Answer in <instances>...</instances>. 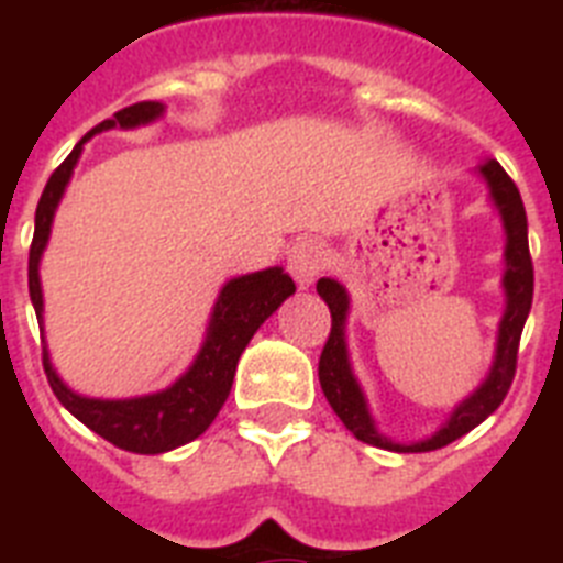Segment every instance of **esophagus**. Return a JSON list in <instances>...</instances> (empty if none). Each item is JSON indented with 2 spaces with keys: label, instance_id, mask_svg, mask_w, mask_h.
Masks as SVG:
<instances>
[{
  "label": "esophagus",
  "instance_id": "obj_1",
  "mask_svg": "<svg viewBox=\"0 0 563 563\" xmlns=\"http://www.w3.org/2000/svg\"><path fill=\"white\" fill-rule=\"evenodd\" d=\"M324 267V245L318 239H298L287 251V271L301 287H310Z\"/></svg>",
  "mask_w": 563,
  "mask_h": 563
}]
</instances>
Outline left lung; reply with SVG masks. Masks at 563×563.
<instances>
[{
    "label": "left lung",
    "instance_id": "8db88e82",
    "mask_svg": "<svg viewBox=\"0 0 563 563\" xmlns=\"http://www.w3.org/2000/svg\"><path fill=\"white\" fill-rule=\"evenodd\" d=\"M482 174H485L490 194H494V202L499 206L507 231V310L499 327V346H496L494 369H490V375H487V380L482 383L479 389L451 415L449 426H442L431 440L415 442V445H397V442H389L386 437L377 434L375 426H372L369 411H366V402H363L361 389H357L355 377H352L350 361H346V346H343V318H346V307H350L346 290L338 282H332V278H321L316 285L318 296L324 298L332 316L330 338H327L321 357H318V380H321V389H324L327 400L335 409V415L341 417L343 426L361 442H369V445H377V449L400 451V454L437 451L442 445H449V442L460 440L471 429H476L485 417H490L499 409L501 400L510 391V383L516 377L521 330H525L527 312H530V305H533V258H530V245H527L525 202H521V194L516 188V183L510 180V174L496 161L485 163Z\"/></svg>",
    "mask_w": 563,
    "mask_h": 563
}]
</instances>
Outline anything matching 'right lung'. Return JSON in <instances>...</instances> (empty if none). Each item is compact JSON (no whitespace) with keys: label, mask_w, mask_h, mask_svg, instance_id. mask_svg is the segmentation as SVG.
<instances>
[{"label":"right lung","mask_w":563,"mask_h":563,"mask_svg":"<svg viewBox=\"0 0 563 563\" xmlns=\"http://www.w3.org/2000/svg\"><path fill=\"white\" fill-rule=\"evenodd\" d=\"M161 112V101H137L132 107L118 109L112 118L101 121L96 129H89L78 141V146L67 154V161L49 174L36 208V231H33L27 258L30 301L36 307L38 318H42L38 258L47 245L49 222H53V213H56L78 154H81L84 141L96 132H103V129L141 126V123L154 121ZM292 292H296V285L282 267H271V271L251 273V276L228 282L217 298L211 327H208V341L194 366L174 383L172 389L157 391V395L134 397V400H92V397L76 395L58 380V375L49 366L47 350H42L44 375H47L49 389L62 400L64 409L78 417L87 429L101 434L118 449L132 451V454H163V451L197 440L211 426L213 417L220 415L222 402L228 400L239 355L245 352L253 332L265 324V318L273 316L278 305Z\"/></svg>","instance_id":"add662e5"}]
</instances>
